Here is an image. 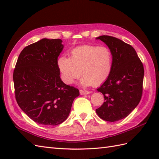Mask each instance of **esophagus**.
I'll list each match as a JSON object with an SVG mask.
<instances>
[{
	"label": "esophagus",
	"instance_id": "esophagus-1",
	"mask_svg": "<svg viewBox=\"0 0 159 159\" xmlns=\"http://www.w3.org/2000/svg\"><path fill=\"white\" fill-rule=\"evenodd\" d=\"M80 93L81 94V95H85V94H89L91 93V92L89 91H85V90H82V89H80Z\"/></svg>",
	"mask_w": 159,
	"mask_h": 159
}]
</instances>
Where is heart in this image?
I'll list each match as a JSON object with an SVG mask.
<instances>
[{
	"label": "heart",
	"instance_id": "b5f03b06",
	"mask_svg": "<svg viewBox=\"0 0 159 159\" xmlns=\"http://www.w3.org/2000/svg\"><path fill=\"white\" fill-rule=\"evenodd\" d=\"M57 66L66 84H72L81 75L83 86H98L109 76L113 66V55L107 46H80L72 50L70 57H60Z\"/></svg>",
	"mask_w": 159,
	"mask_h": 159
}]
</instances>
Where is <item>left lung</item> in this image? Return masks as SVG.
<instances>
[{"label":"left lung","mask_w":159,"mask_h":159,"mask_svg":"<svg viewBox=\"0 0 159 159\" xmlns=\"http://www.w3.org/2000/svg\"><path fill=\"white\" fill-rule=\"evenodd\" d=\"M113 55L109 76L98 89L104 102L96 110L101 119L116 121L127 117L139 104L143 93L144 68L133 46L109 35L100 36Z\"/></svg>","instance_id":"obj_1"}]
</instances>
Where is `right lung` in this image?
Instances as JSON below:
<instances>
[{"instance_id":"obj_1","label":"right lung","mask_w":159,"mask_h":159,"mask_svg":"<svg viewBox=\"0 0 159 159\" xmlns=\"http://www.w3.org/2000/svg\"><path fill=\"white\" fill-rule=\"evenodd\" d=\"M61 42L43 38L26 46L13 70L17 103L32 120L47 126L63 122L79 95V89L60 78L57 59L63 48Z\"/></svg>"}]
</instances>
